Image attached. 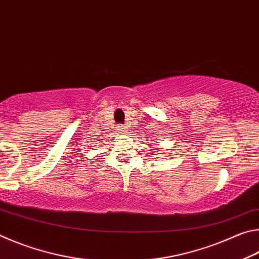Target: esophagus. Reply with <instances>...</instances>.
I'll list each match as a JSON object with an SVG mask.
<instances>
[{
    "label": "esophagus",
    "instance_id": "esophagus-1",
    "mask_svg": "<svg viewBox=\"0 0 259 259\" xmlns=\"http://www.w3.org/2000/svg\"><path fill=\"white\" fill-rule=\"evenodd\" d=\"M125 128L123 125H121V124H119V125H116V130H117V133H120V134H123L124 133V130Z\"/></svg>",
    "mask_w": 259,
    "mask_h": 259
}]
</instances>
